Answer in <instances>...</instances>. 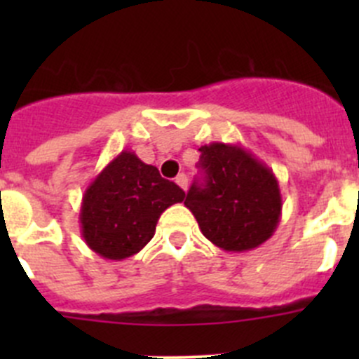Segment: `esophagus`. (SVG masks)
I'll return each mask as SVG.
<instances>
[{"mask_svg": "<svg viewBox=\"0 0 359 359\" xmlns=\"http://www.w3.org/2000/svg\"><path fill=\"white\" fill-rule=\"evenodd\" d=\"M175 182H177V186H179V187H180V189L187 191V177H186V175H184V173H180V175H177Z\"/></svg>", "mask_w": 359, "mask_h": 359, "instance_id": "34e87169", "label": "esophagus"}]
</instances>
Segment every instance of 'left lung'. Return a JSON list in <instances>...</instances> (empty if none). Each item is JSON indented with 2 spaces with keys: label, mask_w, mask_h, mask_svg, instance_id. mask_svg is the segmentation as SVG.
<instances>
[{
  "label": "left lung",
  "mask_w": 359,
  "mask_h": 359,
  "mask_svg": "<svg viewBox=\"0 0 359 359\" xmlns=\"http://www.w3.org/2000/svg\"><path fill=\"white\" fill-rule=\"evenodd\" d=\"M205 184L194 182L184 205L203 236L226 252L266 243L281 219V191L273 170L240 144L200 147Z\"/></svg>",
  "instance_id": "obj_1"
}]
</instances>
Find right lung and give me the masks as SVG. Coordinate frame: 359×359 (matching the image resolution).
I'll use <instances>...</instances> for the list:
<instances>
[{
  "label": "right lung",
  "mask_w": 359,
  "mask_h": 359,
  "mask_svg": "<svg viewBox=\"0 0 359 359\" xmlns=\"http://www.w3.org/2000/svg\"><path fill=\"white\" fill-rule=\"evenodd\" d=\"M186 193L163 179L132 151H121L85 189L79 210L81 236L90 250L107 260L135 255L153 240L168 206Z\"/></svg>",
  "instance_id": "right-lung-1"
}]
</instances>
